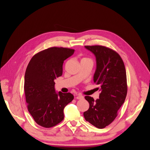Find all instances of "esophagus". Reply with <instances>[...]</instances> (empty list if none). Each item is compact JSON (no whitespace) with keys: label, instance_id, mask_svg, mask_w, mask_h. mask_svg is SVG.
Wrapping results in <instances>:
<instances>
[{"label":"esophagus","instance_id":"1","mask_svg":"<svg viewBox=\"0 0 150 150\" xmlns=\"http://www.w3.org/2000/svg\"><path fill=\"white\" fill-rule=\"evenodd\" d=\"M76 99H84V96H82V95H78V96H76Z\"/></svg>","mask_w":150,"mask_h":150}]
</instances>
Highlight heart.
Returning <instances> with one entry per match:
<instances>
[{"instance_id":"1","label":"heart","mask_w":150,"mask_h":150,"mask_svg":"<svg viewBox=\"0 0 150 150\" xmlns=\"http://www.w3.org/2000/svg\"><path fill=\"white\" fill-rule=\"evenodd\" d=\"M83 59H86V58H83Z\"/></svg>"}]
</instances>
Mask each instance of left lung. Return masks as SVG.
<instances>
[{
	"mask_svg": "<svg viewBox=\"0 0 150 150\" xmlns=\"http://www.w3.org/2000/svg\"><path fill=\"white\" fill-rule=\"evenodd\" d=\"M96 58L94 83L99 85V99L86 96L89 108L84 112L86 121L98 128H104L117 116V111L124 103L128 91L124 62L114 50L103 46H85Z\"/></svg>",
	"mask_w": 150,
	"mask_h": 150,
	"instance_id": "8db88e82",
	"label": "left lung"
}]
</instances>
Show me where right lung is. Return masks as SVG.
Here are the masks:
<instances>
[{
	"label": "right lung",
	"mask_w": 150,
	"mask_h": 150,
	"mask_svg": "<svg viewBox=\"0 0 150 150\" xmlns=\"http://www.w3.org/2000/svg\"><path fill=\"white\" fill-rule=\"evenodd\" d=\"M74 52L67 47H49L35 54L27 67V106L36 123L44 128H51L64 120V108L73 100L70 93L55 92L54 79L62 76L63 62Z\"/></svg>",
	"instance_id": "add662e5"
}]
</instances>
